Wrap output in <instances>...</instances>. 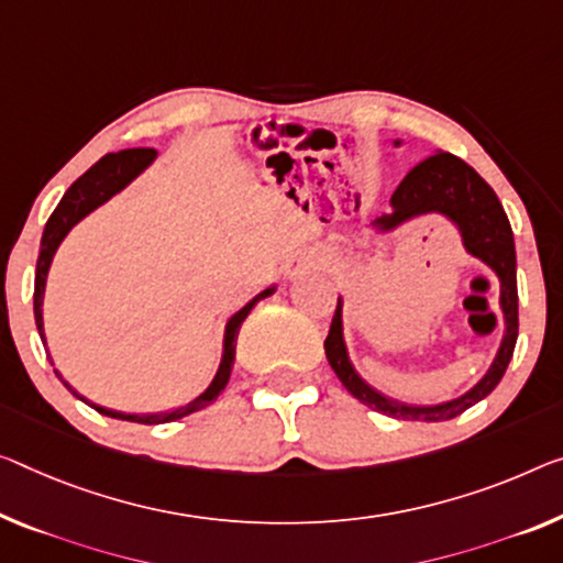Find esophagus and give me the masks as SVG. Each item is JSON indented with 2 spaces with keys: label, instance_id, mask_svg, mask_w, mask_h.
<instances>
[{
  "label": "esophagus",
  "instance_id": "1",
  "mask_svg": "<svg viewBox=\"0 0 563 563\" xmlns=\"http://www.w3.org/2000/svg\"><path fill=\"white\" fill-rule=\"evenodd\" d=\"M309 266H314V256H299V258H294V262L289 264V272L291 274H299V272L309 269Z\"/></svg>",
  "mask_w": 563,
  "mask_h": 563
}]
</instances>
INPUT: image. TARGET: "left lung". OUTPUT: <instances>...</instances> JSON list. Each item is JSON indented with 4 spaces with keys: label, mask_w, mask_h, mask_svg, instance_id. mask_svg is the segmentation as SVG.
<instances>
[{
    "label": "left lung",
    "mask_w": 563,
    "mask_h": 563,
    "mask_svg": "<svg viewBox=\"0 0 563 563\" xmlns=\"http://www.w3.org/2000/svg\"><path fill=\"white\" fill-rule=\"evenodd\" d=\"M393 213H385L375 219V227L390 231L400 227L402 221L415 219L422 213H443L461 229L463 244L473 256L486 262L500 279V309H504L506 334L500 342V350L493 360L490 369L483 375L478 385L451 402L430 405H402L390 400L383 393L372 387L354 372L347 357L342 336V299H336V309L330 324V334L324 340V352L330 360L336 377L347 387V393L357 397L367 408L390 415L397 420H422L440 422L451 420L455 415L473 408L483 397L496 390L500 377L506 375L508 362L514 357L516 336H518V287H516V246L514 231L508 223V216L500 206L493 188L475 173L468 163L457 158L453 153H435L430 158L420 161L408 176L400 180L390 198Z\"/></svg>",
    "instance_id": "1"
}]
</instances>
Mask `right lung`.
<instances>
[{
    "label": "right lung",
    "mask_w": 563,
    "mask_h": 563,
    "mask_svg": "<svg viewBox=\"0 0 563 563\" xmlns=\"http://www.w3.org/2000/svg\"><path fill=\"white\" fill-rule=\"evenodd\" d=\"M153 148H128V151H120V153H108L102 155V158L95 163L90 170H85L80 178L75 180V184L67 188V194L63 196V201L57 203V209L52 211V216L47 219V227L45 233H42V244H40V256H37V272H34V322H37V330L42 342H45V330H42V297H45V282H47V272H49V264H52V256H55L59 241L67 236V231H70L77 221L85 219L90 211L98 209L108 201V198L115 196L118 191H123V188L131 184V180L141 173L143 168H148L153 158H155ZM272 289H264L258 297H254L252 301L244 309H239L236 314L229 319L227 324V336H223V360H221V367L216 372L213 383L206 387V393H201L191 400L184 408H176L170 412H158V415H125V412H115V410H108V408H100V405H92L90 400H85L82 395H77V390H73L70 385L65 383L63 375L55 369V375L63 379V385L70 390L75 397H80L82 402H88L92 410H98L100 415H108V418H118V420H131V422H143V426H161V422H170V420H180L186 418V415L203 410L206 405H211L216 397L223 393V387H227L229 377H231V367H233V357H236V336L241 330V322L249 317V311L256 307L258 299L269 297Z\"/></svg>",
    "instance_id": "1"
}]
</instances>
